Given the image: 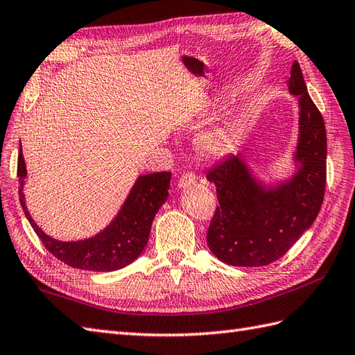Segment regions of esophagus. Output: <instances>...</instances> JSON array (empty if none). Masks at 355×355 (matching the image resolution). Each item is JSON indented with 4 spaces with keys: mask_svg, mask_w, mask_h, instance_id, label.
Instances as JSON below:
<instances>
[{
    "mask_svg": "<svg viewBox=\"0 0 355 355\" xmlns=\"http://www.w3.org/2000/svg\"><path fill=\"white\" fill-rule=\"evenodd\" d=\"M196 182V175L193 171H185L182 176H180V179H179V182H178V185L180 187V188H185V187H188V185H193Z\"/></svg>",
    "mask_w": 355,
    "mask_h": 355,
    "instance_id": "1",
    "label": "esophagus"
}]
</instances>
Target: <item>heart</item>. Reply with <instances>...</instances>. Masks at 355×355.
Wrapping results in <instances>:
<instances>
[{"instance_id":"1","label":"heart","mask_w":355,"mask_h":355,"mask_svg":"<svg viewBox=\"0 0 355 355\" xmlns=\"http://www.w3.org/2000/svg\"><path fill=\"white\" fill-rule=\"evenodd\" d=\"M235 141H237V130L225 124L203 132L198 141V146L205 156L214 157L230 152Z\"/></svg>"}]
</instances>
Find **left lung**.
<instances>
[{"label":"left lung","mask_w":355,"mask_h":355,"mask_svg":"<svg viewBox=\"0 0 355 355\" xmlns=\"http://www.w3.org/2000/svg\"><path fill=\"white\" fill-rule=\"evenodd\" d=\"M288 91L299 97L301 167L277 188L259 185L241 157L230 155L207 173L216 185L218 207L207 234L209 250L220 261L261 267L277 261L316 220L327 185V130L322 114L306 91L295 60Z\"/></svg>","instance_id":"1"}]
</instances>
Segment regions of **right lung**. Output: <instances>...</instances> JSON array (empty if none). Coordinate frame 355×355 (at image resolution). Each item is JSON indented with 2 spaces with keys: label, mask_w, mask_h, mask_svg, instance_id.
<instances>
[{
  "label": "right lung",
  "mask_w": 355,
  "mask_h": 355,
  "mask_svg": "<svg viewBox=\"0 0 355 355\" xmlns=\"http://www.w3.org/2000/svg\"><path fill=\"white\" fill-rule=\"evenodd\" d=\"M27 176L22 148L18 155L19 202L26 217L45 249L74 269L114 272L123 269L144 250L157 209L167 200L171 173L159 171L139 176L121 211L105 231L83 241H58L44 234L30 217L24 202L22 185Z\"/></svg>",
  "instance_id": "1"
}]
</instances>
